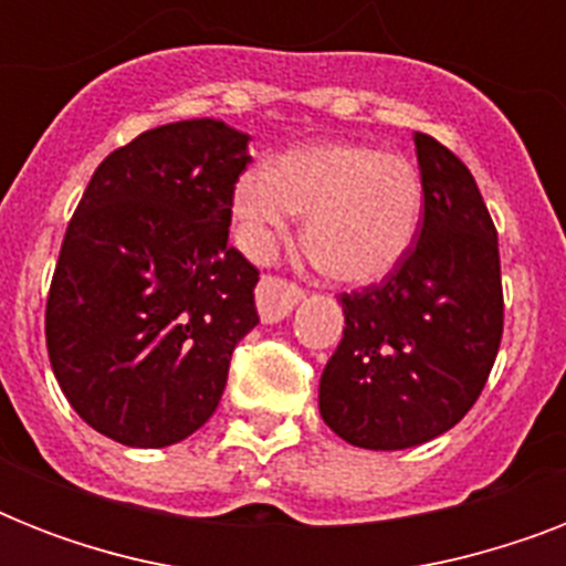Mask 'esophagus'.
<instances>
[{"label": "esophagus", "mask_w": 566, "mask_h": 566, "mask_svg": "<svg viewBox=\"0 0 566 566\" xmlns=\"http://www.w3.org/2000/svg\"><path fill=\"white\" fill-rule=\"evenodd\" d=\"M255 300L261 319L264 323H279V319H284L296 308V302L302 300V287L287 282V279H279V275H264L258 282Z\"/></svg>", "instance_id": "1"}]
</instances>
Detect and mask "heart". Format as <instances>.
Returning a JSON list of instances; mask_svg holds the SVG:
<instances>
[{
	"label": "heart",
	"mask_w": 566,
	"mask_h": 566,
	"mask_svg": "<svg viewBox=\"0 0 566 566\" xmlns=\"http://www.w3.org/2000/svg\"><path fill=\"white\" fill-rule=\"evenodd\" d=\"M293 213H305V243L332 279L370 284L385 279L417 238L422 179L402 155L317 144L238 181L234 217L252 258L270 255Z\"/></svg>",
	"instance_id": "1"
}]
</instances>
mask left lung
<instances>
[{
	"label": "left lung",
	"instance_id": "obj_1",
	"mask_svg": "<svg viewBox=\"0 0 566 566\" xmlns=\"http://www.w3.org/2000/svg\"><path fill=\"white\" fill-rule=\"evenodd\" d=\"M422 222L378 284L340 293L344 340L319 378V413L364 449H408L464 420L502 340L500 240L473 172L417 132Z\"/></svg>",
	"mask_w": 566,
	"mask_h": 566
}]
</instances>
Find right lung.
I'll return each instance as SVG.
<instances>
[{"label":"right lung","mask_w":566,"mask_h":566,"mask_svg":"<svg viewBox=\"0 0 566 566\" xmlns=\"http://www.w3.org/2000/svg\"><path fill=\"white\" fill-rule=\"evenodd\" d=\"M249 137L220 119L149 128L96 167L46 296L57 385L91 429L161 449L208 422L258 326V270L229 247Z\"/></svg>","instance_id":"add662e5"}]
</instances>
